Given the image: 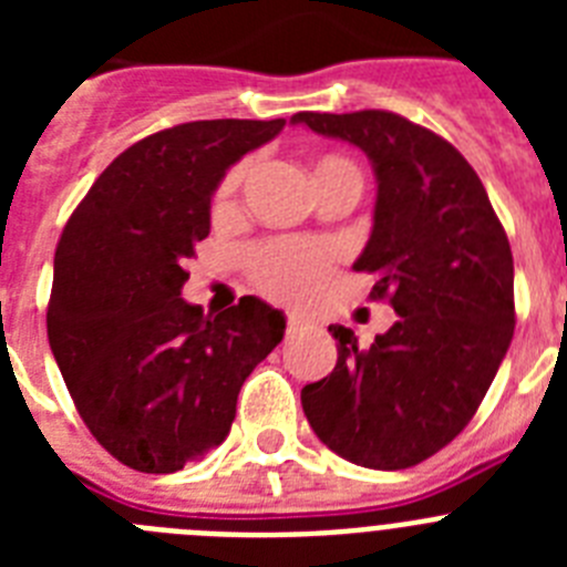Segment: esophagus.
<instances>
[{
    "mask_svg": "<svg viewBox=\"0 0 567 567\" xmlns=\"http://www.w3.org/2000/svg\"><path fill=\"white\" fill-rule=\"evenodd\" d=\"M309 323H315V320H312V318H307V315H289V318H287L289 332H298V329L309 327Z\"/></svg>",
    "mask_w": 567,
    "mask_h": 567,
    "instance_id": "1",
    "label": "esophagus"
}]
</instances>
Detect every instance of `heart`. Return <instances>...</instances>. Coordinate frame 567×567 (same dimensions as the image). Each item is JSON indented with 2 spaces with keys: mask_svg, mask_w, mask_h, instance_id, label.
I'll use <instances>...</instances> for the list:
<instances>
[{
  "mask_svg": "<svg viewBox=\"0 0 567 567\" xmlns=\"http://www.w3.org/2000/svg\"><path fill=\"white\" fill-rule=\"evenodd\" d=\"M338 175H358L360 178L358 167L349 158H340V155H323L315 164V184L338 178ZM240 178H244V167H233L224 175L221 187H218V202L233 198ZM329 264H332V252L323 244L280 238L269 240V244H264V247L249 255V275H252L255 287L264 289L272 298L298 300L307 298L309 292H315L327 280Z\"/></svg>",
  "mask_w": 567,
  "mask_h": 567,
  "instance_id": "1",
  "label": "heart"
}]
</instances>
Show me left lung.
<instances>
[{
	"label": "left lung",
	"mask_w": 567,
	"mask_h": 567,
	"mask_svg": "<svg viewBox=\"0 0 567 567\" xmlns=\"http://www.w3.org/2000/svg\"><path fill=\"white\" fill-rule=\"evenodd\" d=\"M292 124L369 155L378 202L354 269L378 275L372 298L400 315L369 349L352 329L329 327L338 363L303 385V414L349 463L412 468L468 425L508 352V235L474 167L432 130L389 110L295 113Z\"/></svg>",
	"instance_id": "1"
}]
</instances>
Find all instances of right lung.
Instances as JSON below:
<instances>
[{"instance_id":"obj_1","label":"right lung","mask_w":567,"mask_h":567,"mask_svg":"<svg viewBox=\"0 0 567 567\" xmlns=\"http://www.w3.org/2000/svg\"><path fill=\"white\" fill-rule=\"evenodd\" d=\"M287 118H213L124 150L64 224L48 340L90 434L118 463L173 474L221 445L244 380L287 318L255 295L218 315L182 298L224 173Z\"/></svg>"}]
</instances>
